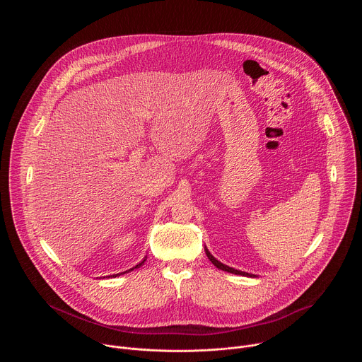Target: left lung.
Here are the masks:
<instances>
[{"instance_id": "obj_1", "label": "left lung", "mask_w": 362, "mask_h": 362, "mask_svg": "<svg viewBox=\"0 0 362 362\" xmlns=\"http://www.w3.org/2000/svg\"><path fill=\"white\" fill-rule=\"evenodd\" d=\"M204 250H206V255H208V257L211 259V262L216 267V268H219V269H222V271H225V272H230V274H235V275H243V276H255V275H252V274H247V272H242V271H238V269H233V268H230V267H228V265H223L222 262H219L216 257L204 247Z\"/></svg>"}]
</instances>
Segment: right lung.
<instances>
[{
    "mask_svg": "<svg viewBox=\"0 0 362 362\" xmlns=\"http://www.w3.org/2000/svg\"><path fill=\"white\" fill-rule=\"evenodd\" d=\"M144 262H146V257H144V259H143L140 264H137L134 268H132V269H129V271H126V272H130V271H133V269H137V268H140V267H141ZM126 272H123V274H126ZM119 275H122V274H116V275H112V276H113V278H116V276H119ZM109 278H110V276H109Z\"/></svg>",
    "mask_w": 362,
    "mask_h": 362,
    "instance_id": "obj_1",
    "label": "right lung"
}]
</instances>
